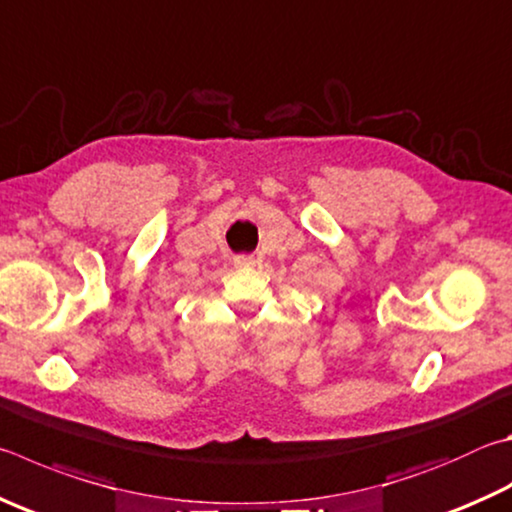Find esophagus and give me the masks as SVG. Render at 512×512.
Masks as SVG:
<instances>
[{"mask_svg":"<svg viewBox=\"0 0 512 512\" xmlns=\"http://www.w3.org/2000/svg\"><path fill=\"white\" fill-rule=\"evenodd\" d=\"M235 264L237 266H253L255 264V257L253 255H237L235 257Z\"/></svg>","mask_w":512,"mask_h":512,"instance_id":"obj_1","label":"esophagus"}]
</instances>
